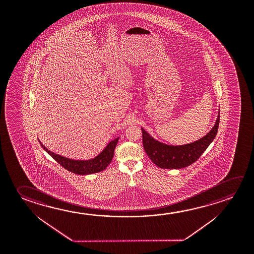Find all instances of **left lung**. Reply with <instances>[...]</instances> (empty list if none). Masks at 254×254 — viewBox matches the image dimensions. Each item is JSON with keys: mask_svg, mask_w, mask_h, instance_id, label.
<instances>
[{"mask_svg": "<svg viewBox=\"0 0 254 254\" xmlns=\"http://www.w3.org/2000/svg\"><path fill=\"white\" fill-rule=\"evenodd\" d=\"M220 123V109L215 124L204 137L183 145H169L154 139L141 128L142 144L150 160L164 169H180L195 162L216 136Z\"/></svg>", "mask_w": 254, "mask_h": 254, "instance_id": "left-lung-1", "label": "left lung"}]
</instances>
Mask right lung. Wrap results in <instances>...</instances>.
<instances>
[{
  "label": "right lung",
  "instance_id": "obj_1",
  "mask_svg": "<svg viewBox=\"0 0 254 254\" xmlns=\"http://www.w3.org/2000/svg\"><path fill=\"white\" fill-rule=\"evenodd\" d=\"M119 139L120 137H117L113 141H110L108 144L105 146L104 150H102L97 156L87 160L72 159V158H66L59 154L54 153L53 151H50L49 149H47L41 141H39L45 151L50 154V156L64 168L76 175H85L99 173L108 167L109 164L113 160L114 150Z\"/></svg>",
  "mask_w": 254,
  "mask_h": 254
}]
</instances>
